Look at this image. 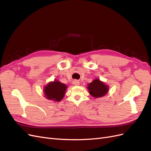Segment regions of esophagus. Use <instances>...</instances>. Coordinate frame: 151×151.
I'll list each match as a JSON object with an SVG mask.
<instances>
[{"instance_id":"esophagus-1","label":"esophagus","mask_w":151,"mask_h":151,"mask_svg":"<svg viewBox=\"0 0 151 151\" xmlns=\"http://www.w3.org/2000/svg\"><path fill=\"white\" fill-rule=\"evenodd\" d=\"M73 84L74 85H75V86H77V85H79V81H77V80H74V81H73Z\"/></svg>"}]
</instances>
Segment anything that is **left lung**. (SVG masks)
Segmentation results:
<instances>
[{
	"label": "left lung",
	"mask_w": 151,
	"mask_h": 151,
	"mask_svg": "<svg viewBox=\"0 0 151 151\" xmlns=\"http://www.w3.org/2000/svg\"><path fill=\"white\" fill-rule=\"evenodd\" d=\"M88 88L91 96L95 98H100L104 96L108 91V86L105 85L99 79H95L88 84Z\"/></svg>",
	"instance_id": "left-lung-1"
}]
</instances>
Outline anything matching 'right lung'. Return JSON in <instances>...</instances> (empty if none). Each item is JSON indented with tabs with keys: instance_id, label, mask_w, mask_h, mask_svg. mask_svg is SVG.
<instances>
[{
	"instance_id": "right-lung-1",
	"label": "right lung",
	"mask_w": 151,
	"mask_h": 151,
	"mask_svg": "<svg viewBox=\"0 0 151 151\" xmlns=\"http://www.w3.org/2000/svg\"><path fill=\"white\" fill-rule=\"evenodd\" d=\"M67 86L58 81L50 83L45 87L44 93L47 99L60 101L65 94Z\"/></svg>"
}]
</instances>
